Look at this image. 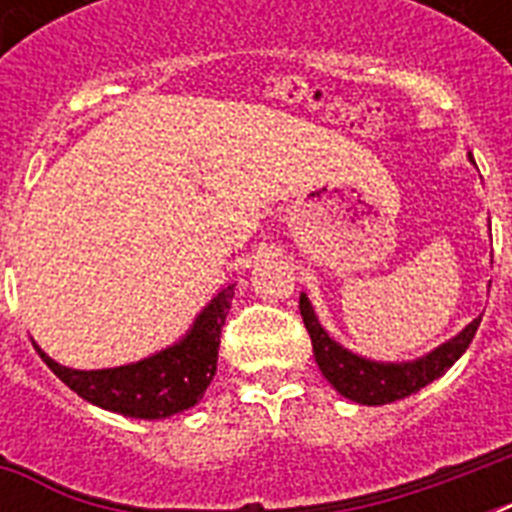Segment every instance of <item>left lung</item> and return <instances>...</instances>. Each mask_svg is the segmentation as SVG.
<instances>
[{"label": "left lung", "mask_w": 512, "mask_h": 512, "mask_svg": "<svg viewBox=\"0 0 512 512\" xmlns=\"http://www.w3.org/2000/svg\"><path fill=\"white\" fill-rule=\"evenodd\" d=\"M468 159L473 162V154H468ZM300 316H303L305 329L311 335L313 356H316L321 374L327 377L329 385L340 396L364 406L390 404V401L412 396L420 388L438 380L468 350V345L476 337L478 324H481V316H478L452 340L441 342L438 348L420 358H412V361H374V358L358 356L353 350L342 348L340 342L321 327L319 316L313 311L305 292H300Z\"/></svg>", "instance_id": "obj_1"}]
</instances>
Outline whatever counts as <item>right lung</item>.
Masks as SVG:
<instances>
[{"label": "right lung", "instance_id": "add662e5", "mask_svg": "<svg viewBox=\"0 0 512 512\" xmlns=\"http://www.w3.org/2000/svg\"><path fill=\"white\" fill-rule=\"evenodd\" d=\"M233 287L236 284L220 289L180 340L132 364L71 369L31 342L44 364L84 401L135 420H164L199 404L215 377L220 332L231 308Z\"/></svg>", "mask_w": 512, "mask_h": 512}]
</instances>
